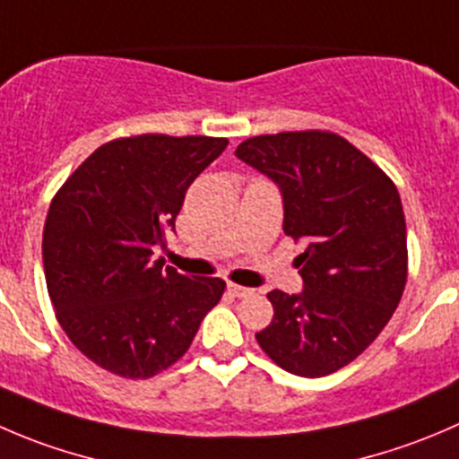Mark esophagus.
I'll return each instance as SVG.
<instances>
[{
    "instance_id": "obj_1",
    "label": "esophagus",
    "mask_w": 459,
    "mask_h": 459,
    "mask_svg": "<svg viewBox=\"0 0 459 459\" xmlns=\"http://www.w3.org/2000/svg\"><path fill=\"white\" fill-rule=\"evenodd\" d=\"M229 293H230V296H235V298H247V296H253V289L239 287V284L229 282Z\"/></svg>"
}]
</instances>
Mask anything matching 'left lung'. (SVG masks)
<instances>
[{
  "label": "left lung",
  "instance_id": "left-lung-1",
  "mask_svg": "<svg viewBox=\"0 0 459 459\" xmlns=\"http://www.w3.org/2000/svg\"><path fill=\"white\" fill-rule=\"evenodd\" d=\"M235 157L278 186L284 233L307 244L296 260L305 287L266 293L273 320L257 342L291 375H332L379 336L402 300L408 248L397 188L332 132L253 136Z\"/></svg>",
  "mask_w": 459,
  "mask_h": 459
}]
</instances>
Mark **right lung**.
Returning <instances> with one entry per match:
<instances>
[{"mask_svg": "<svg viewBox=\"0 0 459 459\" xmlns=\"http://www.w3.org/2000/svg\"><path fill=\"white\" fill-rule=\"evenodd\" d=\"M229 141L141 134L100 145L65 181L42 235L57 323L96 366L150 379L179 361L226 282L190 278L166 248L186 190Z\"/></svg>", "mask_w": 459, "mask_h": 459, "instance_id": "obj_1", "label": "right lung"}]
</instances>
